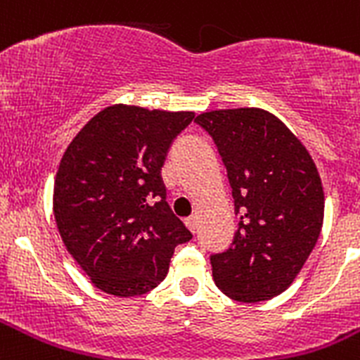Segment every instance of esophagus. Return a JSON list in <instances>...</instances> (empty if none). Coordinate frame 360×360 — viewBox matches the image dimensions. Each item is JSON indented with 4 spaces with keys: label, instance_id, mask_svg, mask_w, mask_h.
<instances>
[{
    "label": "esophagus",
    "instance_id": "esophagus-1",
    "mask_svg": "<svg viewBox=\"0 0 360 360\" xmlns=\"http://www.w3.org/2000/svg\"><path fill=\"white\" fill-rule=\"evenodd\" d=\"M184 225L188 226V230H190L191 233L197 232V218H195V216H191V218H188L186 221H184Z\"/></svg>",
    "mask_w": 360,
    "mask_h": 360
}]
</instances>
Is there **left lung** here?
<instances>
[{"label": "left lung", "instance_id": "left-lung-1", "mask_svg": "<svg viewBox=\"0 0 360 360\" xmlns=\"http://www.w3.org/2000/svg\"><path fill=\"white\" fill-rule=\"evenodd\" d=\"M195 123L221 155L240 216L229 250L211 255L216 287L233 301H269L294 283L319 240L326 204L319 170L287 124L264 109L211 110Z\"/></svg>", "mask_w": 360, "mask_h": 360}]
</instances>
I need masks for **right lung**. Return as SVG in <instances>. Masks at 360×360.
<instances>
[{"instance_id": "obj_1", "label": "right lung", "mask_w": 360, "mask_h": 360, "mask_svg": "<svg viewBox=\"0 0 360 360\" xmlns=\"http://www.w3.org/2000/svg\"><path fill=\"white\" fill-rule=\"evenodd\" d=\"M195 112L110 105L84 124L54 181L56 225L96 288L134 297L165 280L191 233L167 204L162 167Z\"/></svg>"}]
</instances>
